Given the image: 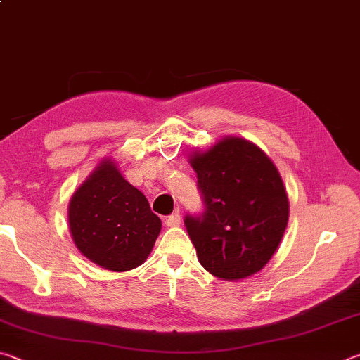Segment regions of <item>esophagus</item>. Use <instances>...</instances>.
<instances>
[{"label":"esophagus","mask_w":360,"mask_h":360,"mask_svg":"<svg viewBox=\"0 0 360 360\" xmlns=\"http://www.w3.org/2000/svg\"><path fill=\"white\" fill-rule=\"evenodd\" d=\"M165 224L168 225V227H178V225L181 224V216H179V212H173V214H169V216L167 217Z\"/></svg>","instance_id":"34e87169"}]
</instances>
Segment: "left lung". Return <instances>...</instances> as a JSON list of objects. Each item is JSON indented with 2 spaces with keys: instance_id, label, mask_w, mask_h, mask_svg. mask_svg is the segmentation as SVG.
<instances>
[{
  "instance_id": "obj_1",
  "label": "left lung",
  "mask_w": 360,
  "mask_h": 360,
  "mask_svg": "<svg viewBox=\"0 0 360 360\" xmlns=\"http://www.w3.org/2000/svg\"><path fill=\"white\" fill-rule=\"evenodd\" d=\"M191 163L203 211L184 225L200 264L214 276L241 279L262 270L288 227L289 202L276 167L257 146L225 138Z\"/></svg>"
}]
</instances>
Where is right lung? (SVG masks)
<instances>
[{"label":"right lung","instance_id":"1","mask_svg":"<svg viewBox=\"0 0 360 360\" xmlns=\"http://www.w3.org/2000/svg\"><path fill=\"white\" fill-rule=\"evenodd\" d=\"M70 230L85 257L112 271L136 268L148 259L162 222L148 198L106 160L70 202Z\"/></svg>","mask_w":360,"mask_h":360}]
</instances>
